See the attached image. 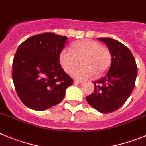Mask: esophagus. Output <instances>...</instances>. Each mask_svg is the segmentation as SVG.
Masks as SVG:
<instances>
[{"mask_svg": "<svg viewBox=\"0 0 146 146\" xmlns=\"http://www.w3.org/2000/svg\"><path fill=\"white\" fill-rule=\"evenodd\" d=\"M73 83H74V84H82V81H78V80H73Z\"/></svg>", "mask_w": 146, "mask_h": 146, "instance_id": "1", "label": "esophagus"}]
</instances>
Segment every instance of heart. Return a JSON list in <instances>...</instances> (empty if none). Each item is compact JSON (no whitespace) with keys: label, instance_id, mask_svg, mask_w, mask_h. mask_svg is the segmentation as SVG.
<instances>
[{"label":"heart","instance_id":"1","mask_svg":"<svg viewBox=\"0 0 146 146\" xmlns=\"http://www.w3.org/2000/svg\"><path fill=\"white\" fill-rule=\"evenodd\" d=\"M60 63L66 73H70L81 62V67L72 71L71 76L78 80L100 76L111 65L110 51L92 40H83L72 44L71 49L63 48L60 54Z\"/></svg>","mask_w":146,"mask_h":146}]
</instances>
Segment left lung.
I'll return each instance as SVG.
<instances>
[{
  "label": "left lung",
  "mask_w": 146,
  "mask_h": 146,
  "mask_svg": "<svg viewBox=\"0 0 146 146\" xmlns=\"http://www.w3.org/2000/svg\"><path fill=\"white\" fill-rule=\"evenodd\" d=\"M111 52V65L102 78L94 81V91L86 97L87 102L102 113L116 111L127 100L137 75L136 62L130 50L119 40L98 38Z\"/></svg>",
  "instance_id": "8db88e82"
}]
</instances>
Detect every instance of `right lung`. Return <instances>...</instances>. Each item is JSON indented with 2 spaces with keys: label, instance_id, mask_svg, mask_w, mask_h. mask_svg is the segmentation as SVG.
<instances>
[{
  "label": "right lung",
  "instance_id": "1",
  "mask_svg": "<svg viewBox=\"0 0 146 146\" xmlns=\"http://www.w3.org/2000/svg\"><path fill=\"white\" fill-rule=\"evenodd\" d=\"M68 38L45 33L19 45L12 64L17 95L27 107L43 111L60 103L73 80L60 64V54Z\"/></svg>",
  "mask_w": 146,
  "mask_h": 146
}]
</instances>
